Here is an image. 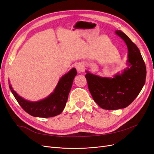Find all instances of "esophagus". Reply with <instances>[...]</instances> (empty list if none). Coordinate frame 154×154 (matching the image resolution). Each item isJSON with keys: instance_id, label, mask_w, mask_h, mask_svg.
<instances>
[{"instance_id": "obj_1", "label": "esophagus", "mask_w": 154, "mask_h": 154, "mask_svg": "<svg viewBox=\"0 0 154 154\" xmlns=\"http://www.w3.org/2000/svg\"><path fill=\"white\" fill-rule=\"evenodd\" d=\"M76 68L77 71L79 72H83V69H84V67H83V65L82 63H78V64L76 66Z\"/></svg>"}]
</instances>
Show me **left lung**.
I'll list each match as a JSON object with an SVG mask.
<instances>
[{
  "label": "left lung",
  "instance_id": "1",
  "mask_svg": "<svg viewBox=\"0 0 154 154\" xmlns=\"http://www.w3.org/2000/svg\"><path fill=\"white\" fill-rule=\"evenodd\" d=\"M128 48L130 68L110 79L87 72L85 78L93 99L105 109L125 108L138 95L145 83L146 69L138 48L120 30L115 32Z\"/></svg>",
  "mask_w": 154,
  "mask_h": 154
}]
</instances>
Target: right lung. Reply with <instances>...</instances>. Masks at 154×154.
Masks as SVG:
<instances>
[{
    "label": "right lung",
    "instance_id": "add662e5",
    "mask_svg": "<svg viewBox=\"0 0 154 154\" xmlns=\"http://www.w3.org/2000/svg\"><path fill=\"white\" fill-rule=\"evenodd\" d=\"M77 75L75 68L67 73L60 79L54 92L48 97L38 102H30L20 97L9 85V88L25 111L33 116L48 118L60 114L64 109L68 95L69 94L74 78Z\"/></svg>",
    "mask_w": 154,
    "mask_h": 154
}]
</instances>
